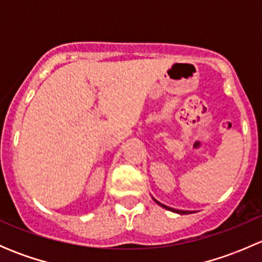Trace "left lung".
Segmentation results:
<instances>
[{
  "label": "left lung",
  "mask_w": 262,
  "mask_h": 262,
  "mask_svg": "<svg viewBox=\"0 0 262 262\" xmlns=\"http://www.w3.org/2000/svg\"><path fill=\"white\" fill-rule=\"evenodd\" d=\"M153 200H155L156 203H157L158 205H161V207L162 208H165V209H167V210H171V212H175V213H179V214H190L191 212H189V210H178V209H173V208H170V207H167V205H163V204H161L160 202H157V200L155 199V198H153Z\"/></svg>",
  "instance_id": "1"
}]
</instances>
